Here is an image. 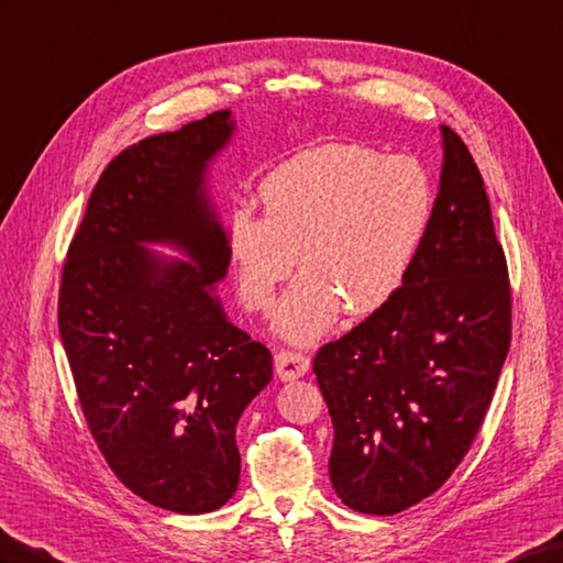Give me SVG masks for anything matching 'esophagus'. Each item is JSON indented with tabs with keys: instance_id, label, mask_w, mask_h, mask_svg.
<instances>
[{
	"instance_id": "1",
	"label": "esophagus",
	"mask_w": 563,
	"mask_h": 563,
	"mask_svg": "<svg viewBox=\"0 0 563 563\" xmlns=\"http://www.w3.org/2000/svg\"><path fill=\"white\" fill-rule=\"evenodd\" d=\"M274 367H277V375L282 382H294L298 377H303L310 367V358L300 351H279L274 355Z\"/></svg>"
}]
</instances>
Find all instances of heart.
<instances>
[{"instance_id":"obj_1","label":"heart","mask_w":563,"mask_h":563,"mask_svg":"<svg viewBox=\"0 0 563 563\" xmlns=\"http://www.w3.org/2000/svg\"><path fill=\"white\" fill-rule=\"evenodd\" d=\"M263 214L234 212L229 257L243 303L267 310L296 267L274 327L296 344L339 318L375 312L401 289L428 236L434 188L413 157L361 145H318L274 167L260 184Z\"/></svg>"}]
</instances>
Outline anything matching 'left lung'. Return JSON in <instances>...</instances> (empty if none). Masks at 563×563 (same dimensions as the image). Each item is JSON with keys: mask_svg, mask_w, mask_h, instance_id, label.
Segmentation results:
<instances>
[{"mask_svg": "<svg viewBox=\"0 0 563 563\" xmlns=\"http://www.w3.org/2000/svg\"><path fill=\"white\" fill-rule=\"evenodd\" d=\"M432 222L399 291L312 369L334 424L329 479L353 511L391 516L468 454L511 344V286L483 176L442 126Z\"/></svg>", "mask_w": 563, "mask_h": 563, "instance_id": "8db88e82", "label": "left lung"}]
</instances>
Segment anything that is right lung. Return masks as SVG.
<instances>
[{
	"instance_id": "right-lung-1",
	"label": "right lung",
	"mask_w": 563,
	"mask_h": 563,
	"mask_svg": "<svg viewBox=\"0 0 563 563\" xmlns=\"http://www.w3.org/2000/svg\"><path fill=\"white\" fill-rule=\"evenodd\" d=\"M234 129L219 109L109 162L59 286L62 344L104 461L133 495L188 516L234 497L236 424L272 379V353L212 294L231 257L205 176Z\"/></svg>"
}]
</instances>
